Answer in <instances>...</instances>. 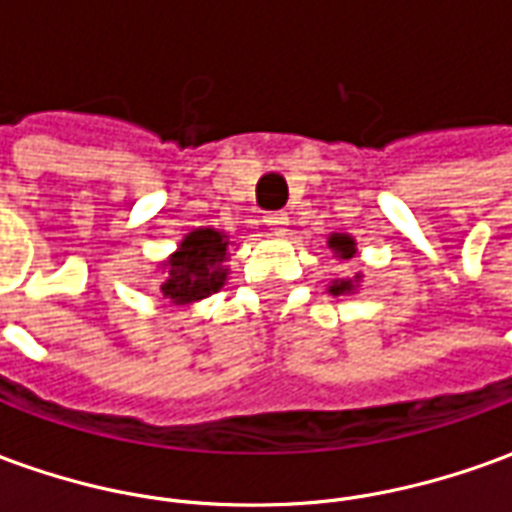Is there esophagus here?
<instances>
[{"label":"esophagus","instance_id":"obj_1","mask_svg":"<svg viewBox=\"0 0 512 512\" xmlns=\"http://www.w3.org/2000/svg\"><path fill=\"white\" fill-rule=\"evenodd\" d=\"M266 224H268V230H271V235H285V233H288L290 216H288V213H282V211L268 213Z\"/></svg>","mask_w":512,"mask_h":512}]
</instances>
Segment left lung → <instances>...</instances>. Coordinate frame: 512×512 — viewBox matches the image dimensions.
I'll return each instance as SVG.
<instances>
[{"label":"left lung","instance_id":"obj_1","mask_svg":"<svg viewBox=\"0 0 512 512\" xmlns=\"http://www.w3.org/2000/svg\"><path fill=\"white\" fill-rule=\"evenodd\" d=\"M326 246L332 249V255L340 260V263H348V260H354L356 257V241L354 235L348 233H332L329 235V241H326ZM362 271L359 274H354V277H334L332 282H329V293L332 296H354V293H359V285H362Z\"/></svg>","mask_w":512,"mask_h":512}]
</instances>
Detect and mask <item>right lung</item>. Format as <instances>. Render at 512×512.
I'll use <instances>...</instances> for the list:
<instances>
[{
    "label": "right lung",
    "mask_w": 512,
    "mask_h": 512,
    "mask_svg": "<svg viewBox=\"0 0 512 512\" xmlns=\"http://www.w3.org/2000/svg\"><path fill=\"white\" fill-rule=\"evenodd\" d=\"M233 238L216 227H197L183 235L178 249L161 260V299L172 307H191L224 288L230 277L227 257Z\"/></svg>",
    "instance_id": "right-lung-1"
}]
</instances>
